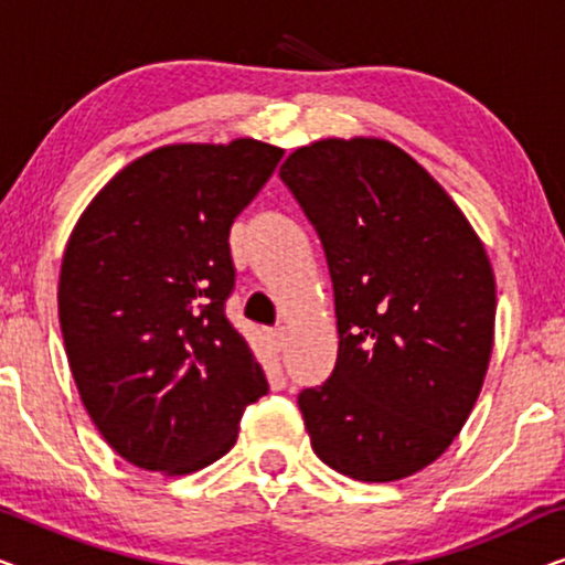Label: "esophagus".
<instances>
[{
    "mask_svg": "<svg viewBox=\"0 0 565 565\" xmlns=\"http://www.w3.org/2000/svg\"><path fill=\"white\" fill-rule=\"evenodd\" d=\"M285 329H269V342H273L275 350H282L285 347Z\"/></svg>",
    "mask_w": 565,
    "mask_h": 565,
    "instance_id": "34e87169",
    "label": "esophagus"
}]
</instances>
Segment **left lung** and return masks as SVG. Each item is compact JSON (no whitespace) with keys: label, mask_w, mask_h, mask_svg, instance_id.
<instances>
[{"label":"left lung","mask_w":565,"mask_h":565,"mask_svg":"<svg viewBox=\"0 0 565 565\" xmlns=\"http://www.w3.org/2000/svg\"><path fill=\"white\" fill-rule=\"evenodd\" d=\"M282 182L321 238L337 365L298 396L311 447L354 481L443 455L489 370L497 282L481 238L427 169L381 138L296 149Z\"/></svg>","instance_id":"1"}]
</instances>
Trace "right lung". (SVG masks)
<instances>
[{
    "label": "right lung",
    "instance_id": "obj_1",
    "mask_svg": "<svg viewBox=\"0 0 565 565\" xmlns=\"http://www.w3.org/2000/svg\"><path fill=\"white\" fill-rule=\"evenodd\" d=\"M280 159L254 138L161 146L76 221L58 280L68 367L99 435L138 468L211 466L269 388L226 319L228 234Z\"/></svg>",
    "mask_w": 565,
    "mask_h": 565
}]
</instances>
